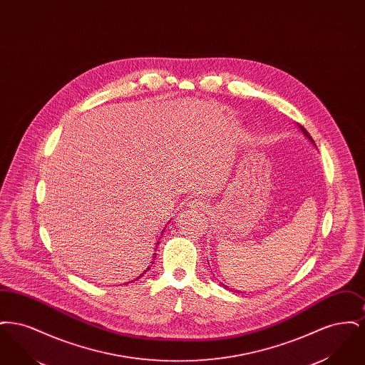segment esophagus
I'll use <instances>...</instances> for the list:
<instances>
[{"mask_svg": "<svg viewBox=\"0 0 365 365\" xmlns=\"http://www.w3.org/2000/svg\"><path fill=\"white\" fill-rule=\"evenodd\" d=\"M187 207L190 209H204L205 208V202L200 198H195V200H191L190 202L187 204Z\"/></svg>", "mask_w": 365, "mask_h": 365, "instance_id": "1", "label": "esophagus"}]
</instances>
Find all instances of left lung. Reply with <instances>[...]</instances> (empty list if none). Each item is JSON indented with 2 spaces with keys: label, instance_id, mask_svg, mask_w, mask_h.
Wrapping results in <instances>:
<instances>
[{
  "label": "left lung",
  "instance_id": "left-lung-1",
  "mask_svg": "<svg viewBox=\"0 0 365 365\" xmlns=\"http://www.w3.org/2000/svg\"><path fill=\"white\" fill-rule=\"evenodd\" d=\"M297 125H298V128L301 130V133H302V134H304V135L307 137V139H309V142L312 143L313 146H316V143H314V140H313L312 137L309 135V133H308V131H307V130H305V128H304L302 125H299V124H297ZM222 286H223V287H227V289H228V286H226V284H223V283H222Z\"/></svg>",
  "mask_w": 365,
  "mask_h": 365
}]
</instances>
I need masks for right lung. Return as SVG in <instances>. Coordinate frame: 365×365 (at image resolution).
<instances>
[{"label": "right lung", "mask_w": 365, "mask_h": 365, "mask_svg": "<svg viewBox=\"0 0 365 365\" xmlns=\"http://www.w3.org/2000/svg\"><path fill=\"white\" fill-rule=\"evenodd\" d=\"M164 230H165V227H164ZM164 230H163V232H164ZM163 232H161V234H163ZM158 243H160V241H157L156 245H158ZM153 259H156V253L153 255ZM153 262H155V261H152V264H153ZM149 269H150V267H148V268H146V269H145V271H143V272L139 275L138 278H135L134 280H138V279L140 278V277H143V275H145V274H146Z\"/></svg>", "instance_id": "add662e5"}]
</instances>
